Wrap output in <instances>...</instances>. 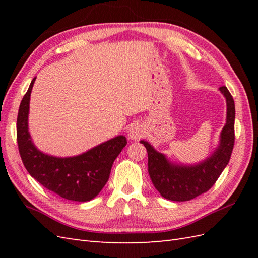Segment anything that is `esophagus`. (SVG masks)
Listing matches in <instances>:
<instances>
[{"mask_svg":"<svg viewBox=\"0 0 258 258\" xmlns=\"http://www.w3.org/2000/svg\"><path fill=\"white\" fill-rule=\"evenodd\" d=\"M144 135V128L143 126L140 124H133L131 125L127 130V138L133 141H139L143 138Z\"/></svg>","mask_w":258,"mask_h":258,"instance_id":"obj_1","label":"esophagus"}]
</instances>
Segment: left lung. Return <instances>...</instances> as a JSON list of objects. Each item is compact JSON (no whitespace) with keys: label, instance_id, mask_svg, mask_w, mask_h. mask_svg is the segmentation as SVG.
<instances>
[{"label":"left lung","instance_id":"1","mask_svg":"<svg viewBox=\"0 0 258 258\" xmlns=\"http://www.w3.org/2000/svg\"><path fill=\"white\" fill-rule=\"evenodd\" d=\"M218 90L226 98V123L220 135V143L204 161L196 164L175 163L156 151L147 141H141L149 155L152 183L164 199L175 202L195 199L215 184L228 164L235 141V104L226 86H221Z\"/></svg>","mask_w":258,"mask_h":258}]
</instances>
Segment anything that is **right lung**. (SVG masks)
<instances>
[{"mask_svg": "<svg viewBox=\"0 0 258 258\" xmlns=\"http://www.w3.org/2000/svg\"><path fill=\"white\" fill-rule=\"evenodd\" d=\"M20 104L16 133L20 155L26 171L48 190L65 200L87 202L105 186L115 158L127 144L124 135L98 144L80 155L57 157L43 153L34 145L29 132L31 92L35 82Z\"/></svg>", "mask_w": 258, "mask_h": 258, "instance_id": "add662e5", "label": "right lung"}]
</instances>
